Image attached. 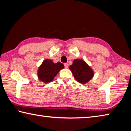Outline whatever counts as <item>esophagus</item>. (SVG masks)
<instances>
[{"mask_svg": "<svg viewBox=\"0 0 131 131\" xmlns=\"http://www.w3.org/2000/svg\"><path fill=\"white\" fill-rule=\"evenodd\" d=\"M64 67H65L66 68H68V63H64Z\"/></svg>", "mask_w": 131, "mask_h": 131, "instance_id": "esophagus-1", "label": "esophagus"}]
</instances>
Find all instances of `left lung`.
Here are the masks:
<instances>
[{"label": "left lung", "instance_id": "left-lung-1", "mask_svg": "<svg viewBox=\"0 0 131 131\" xmlns=\"http://www.w3.org/2000/svg\"><path fill=\"white\" fill-rule=\"evenodd\" d=\"M73 75L77 81L82 84H85L90 81L94 76L93 71L85 61L81 59H75L70 66Z\"/></svg>", "mask_w": 131, "mask_h": 131}]
</instances>
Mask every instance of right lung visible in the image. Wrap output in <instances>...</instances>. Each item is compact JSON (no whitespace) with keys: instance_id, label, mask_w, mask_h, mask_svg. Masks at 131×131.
<instances>
[{"instance_id":"add662e5","label":"right lung","mask_w":131,"mask_h":131,"mask_svg":"<svg viewBox=\"0 0 131 131\" xmlns=\"http://www.w3.org/2000/svg\"><path fill=\"white\" fill-rule=\"evenodd\" d=\"M64 67V65L60 62L54 63L52 60L46 59L38 68V78L44 83H49L53 80L60 70L63 69Z\"/></svg>"}]
</instances>
